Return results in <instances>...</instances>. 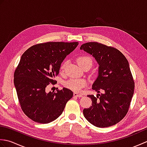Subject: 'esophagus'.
<instances>
[{
    "label": "esophagus",
    "instance_id": "1",
    "mask_svg": "<svg viewBox=\"0 0 147 147\" xmlns=\"http://www.w3.org/2000/svg\"><path fill=\"white\" fill-rule=\"evenodd\" d=\"M73 95L74 96H77V97H82L83 95L82 94H80L78 93H76V92H74L73 93Z\"/></svg>",
    "mask_w": 147,
    "mask_h": 147
}]
</instances>
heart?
I'll use <instances>...</instances> for the list:
<instances>
[{"label": "heart", "instance_id": "1", "mask_svg": "<svg viewBox=\"0 0 147 147\" xmlns=\"http://www.w3.org/2000/svg\"><path fill=\"white\" fill-rule=\"evenodd\" d=\"M79 65L82 68L85 67L86 65H92V59L88 55H82L80 56L77 59ZM67 64V61H64L61 65V70L63 71L66 65ZM87 85L86 80L83 79H77V78H72L66 81L64 83V86L67 88L69 89L74 92H80L81 90L85 87Z\"/></svg>", "mask_w": 147, "mask_h": 147}]
</instances>
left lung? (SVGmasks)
I'll list each match as a JSON object with an SVG mask.
<instances>
[{"mask_svg": "<svg viewBox=\"0 0 147 147\" xmlns=\"http://www.w3.org/2000/svg\"><path fill=\"white\" fill-rule=\"evenodd\" d=\"M95 57L98 76L92 85L96 96L88 95L92 105L83 109L86 119L95 126L106 127L118 123L128 112L135 82L128 61L117 49L98 42L84 43L80 47Z\"/></svg>", "mask_w": 147, "mask_h": 147, "instance_id": "obj_1", "label": "left lung"}]
</instances>
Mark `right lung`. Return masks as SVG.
Segmentation results:
<instances>
[{
	"instance_id": "right-lung-1",
	"label": "right lung",
	"mask_w": 147,
	"mask_h": 147,
	"mask_svg": "<svg viewBox=\"0 0 147 147\" xmlns=\"http://www.w3.org/2000/svg\"><path fill=\"white\" fill-rule=\"evenodd\" d=\"M78 42H49L33 45L23 53L14 71V83L21 109L28 117L47 124L62 114L73 96L63 88L57 92H46L47 86L55 84L62 61Z\"/></svg>"
}]
</instances>
